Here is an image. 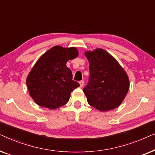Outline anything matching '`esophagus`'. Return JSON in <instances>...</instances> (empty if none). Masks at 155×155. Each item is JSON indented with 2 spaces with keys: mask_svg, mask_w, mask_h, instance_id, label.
Instances as JSON below:
<instances>
[{
  "mask_svg": "<svg viewBox=\"0 0 155 155\" xmlns=\"http://www.w3.org/2000/svg\"><path fill=\"white\" fill-rule=\"evenodd\" d=\"M79 83H80V87H83V85H84V80H81V81H80Z\"/></svg>",
  "mask_w": 155,
  "mask_h": 155,
  "instance_id": "34e87169",
  "label": "esophagus"
}]
</instances>
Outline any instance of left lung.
<instances>
[{"mask_svg": "<svg viewBox=\"0 0 155 155\" xmlns=\"http://www.w3.org/2000/svg\"><path fill=\"white\" fill-rule=\"evenodd\" d=\"M89 61V82L83 92L89 104L101 111L119 107L128 92L126 72L117 61L102 48L85 51Z\"/></svg>", "mask_w": 155, "mask_h": 155, "instance_id": "8db88e82", "label": "left lung"}]
</instances>
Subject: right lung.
Instances as JSON below:
<instances>
[{
    "label": "right lung",
    "mask_w": 155,
    "mask_h": 155,
    "mask_svg": "<svg viewBox=\"0 0 155 155\" xmlns=\"http://www.w3.org/2000/svg\"><path fill=\"white\" fill-rule=\"evenodd\" d=\"M78 54L75 47L55 46L38 59L26 80L29 95L35 103L52 110L69 101L71 93L80 84L73 80L66 63Z\"/></svg>",
    "instance_id": "obj_1"
}]
</instances>
